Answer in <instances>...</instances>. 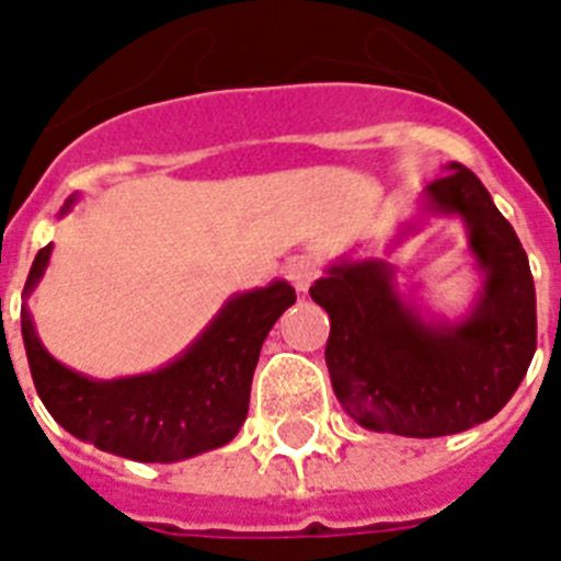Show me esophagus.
<instances>
[{
	"mask_svg": "<svg viewBox=\"0 0 561 561\" xmlns=\"http://www.w3.org/2000/svg\"><path fill=\"white\" fill-rule=\"evenodd\" d=\"M317 275H320V266L306 255L291 257L289 264H286V277H289L291 286H295L297 291H309V286L317 280Z\"/></svg>",
	"mask_w": 561,
	"mask_h": 561,
	"instance_id": "1",
	"label": "esophagus"
}]
</instances>
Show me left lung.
<instances>
[{
  "label": "left lung",
  "instance_id": "8db88e82",
  "mask_svg": "<svg viewBox=\"0 0 561 561\" xmlns=\"http://www.w3.org/2000/svg\"><path fill=\"white\" fill-rule=\"evenodd\" d=\"M427 216H458L480 272L472 309L444 320L401 295L381 257H340L309 289L329 311L325 365L342 410L374 433L440 438L483 424L505 408L537 351V291L517 232L483 182L447 162L424 187ZM413 291V289H410Z\"/></svg>",
  "mask_w": 561,
  "mask_h": 561
}]
</instances>
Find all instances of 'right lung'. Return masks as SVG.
Wrapping results in <instances>:
<instances>
[{
  "label": "right lung",
  "mask_w": 561,
  "mask_h": 561,
  "mask_svg": "<svg viewBox=\"0 0 561 561\" xmlns=\"http://www.w3.org/2000/svg\"><path fill=\"white\" fill-rule=\"evenodd\" d=\"M69 196L61 216L72 207ZM38 250L22 297L27 300L49 264ZM297 300L286 280L232 295L207 329L160 370L123 379H89L67 368L38 340L22 306L30 374L49 415L76 438L140 463H176L230 444L250 410V388L266 334Z\"/></svg>",
  "instance_id": "obj_1"
}]
</instances>
